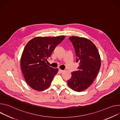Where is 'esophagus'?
<instances>
[{"label": "esophagus", "instance_id": "1", "mask_svg": "<svg viewBox=\"0 0 120 120\" xmlns=\"http://www.w3.org/2000/svg\"><path fill=\"white\" fill-rule=\"evenodd\" d=\"M59 71L60 73H63L64 72V70H61V69H59Z\"/></svg>", "mask_w": 120, "mask_h": 120}]
</instances>
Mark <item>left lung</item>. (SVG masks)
<instances>
[{"label":"left lung","instance_id":"8db88e82","mask_svg":"<svg viewBox=\"0 0 120 120\" xmlns=\"http://www.w3.org/2000/svg\"><path fill=\"white\" fill-rule=\"evenodd\" d=\"M69 40L74 47L76 62L79 66L77 71L71 73L67 84L72 90L80 92L89 87L97 76L101 58L97 47L90 40L75 36L69 37Z\"/></svg>","mask_w":120,"mask_h":120}]
</instances>
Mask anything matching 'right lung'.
I'll list each match as a JSON object with an SVG mask.
<instances>
[{
	"mask_svg": "<svg viewBox=\"0 0 120 120\" xmlns=\"http://www.w3.org/2000/svg\"><path fill=\"white\" fill-rule=\"evenodd\" d=\"M64 38V36L38 37L26 45L21 57V68L26 81L33 89L41 91L50 86L58 69L49 66L46 62Z\"/></svg>",
	"mask_w": 120,
	"mask_h": 120,
	"instance_id": "right-lung-1",
	"label": "right lung"
}]
</instances>
